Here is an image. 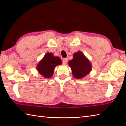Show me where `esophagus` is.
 <instances>
[{"label":"esophagus","mask_w":126,"mask_h":126,"mask_svg":"<svg viewBox=\"0 0 126 126\" xmlns=\"http://www.w3.org/2000/svg\"><path fill=\"white\" fill-rule=\"evenodd\" d=\"M62 62H63V64H67V62H68V59L67 58H64L63 59Z\"/></svg>","instance_id":"34e87169"}]
</instances>
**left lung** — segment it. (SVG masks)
<instances>
[{
  "mask_svg": "<svg viewBox=\"0 0 126 126\" xmlns=\"http://www.w3.org/2000/svg\"><path fill=\"white\" fill-rule=\"evenodd\" d=\"M72 73L76 79H82L92 71V64L89 59L80 51L74 53L73 59L68 62Z\"/></svg>",
  "mask_w": 126,
  "mask_h": 126,
  "instance_id": "obj_1",
  "label": "left lung"
}]
</instances>
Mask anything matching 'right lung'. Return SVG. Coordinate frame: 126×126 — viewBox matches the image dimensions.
<instances>
[{
  "label": "right lung",
  "mask_w": 126,
  "mask_h": 126,
  "mask_svg": "<svg viewBox=\"0 0 126 126\" xmlns=\"http://www.w3.org/2000/svg\"><path fill=\"white\" fill-rule=\"evenodd\" d=\"M62 64V61L58 57H54L52 53H47L38 63L37 69L39 73L44 78H49L54 73L57 65Z\"/></svg>",
  "instance_id": "1"
}]
</instances>
